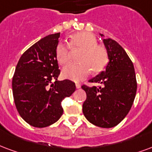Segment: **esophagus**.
Listing matches in <instances>:
<instances>
[{
    "label": "esophagus",
    "mask_w": 152,
    "mask_h": 152,
    "mask_svg": "<svg viewBox=\"0 0 152 152\" xmlns=\"http://www.w3.org/2000/svg\"><path fill=\"white\" fill-rule=\"evenodd\" d=\"M80 87H81V85H80V84H79V83H76V88H80Z\"/></svg>",
    "instance_id": "1"
}]
</instances>
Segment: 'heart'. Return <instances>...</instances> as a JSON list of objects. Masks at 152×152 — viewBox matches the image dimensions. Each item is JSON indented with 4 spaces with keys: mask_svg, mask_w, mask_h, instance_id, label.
Masks as SVG:
<instances>
[{
    "mask_svg": "<svg viewBox=\"0 0 152 152\" xmlns=\"http://www.w3.org/2000/svg\"><path fill=\"white\" fill-rule=\"evenodd\" d=\"M69 48H82L79 56V63H70L62 71L65 79L72 81H80L86 78L92 70L98 73L104 69L108 64L106 49L97 44V39L94 34L86 31L72 34L67 42ZM56 57L59 64H65L69 59V49L64 42H59L56 49Z\"/></svg>",
    "mask_w": 152,
    "mask_h": 152,
    "instance_id": "heart-1",
    "label": "heart"
}]
</instances>
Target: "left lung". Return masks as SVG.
<instances>
[{
	"label": "left lung",
	"instance_id": "left-lung-1",
	"mask_svg": "<svg viewBox=\"0 0 152 152\" xmlns=\"http://www.w3.org/2000/svg\"><path fill=\"white\" fill-rule=\"evenodd\" d=\"M103 43L109 62L104 71L89 80L101 86L81 87L87 94L83 113L92 124L111 128L129 113L135 97L137 82L133 63L121 45L110 38L103 39Z\"/></svg>",
	"mask_w": 152,
	"mask_h": 152
}]
</instances>
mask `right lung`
<instances>
[{
  "instance_id": "right-lung-1",
  "label": "right lung",
  "mask_w": 152,
  "mask_h": 152,
  "mask_svg": "<svg viewBox=\"0 0 152 152\" xmlns=\"http://www.w3.org/2000/svg\"><path fill=\"white\" fill-rule=\"evenodd\" d=\"M60 33L49 34L31 46L21 56L13 75L17 110L34 127H46L57 122L64 112L62 101L76 90L72 80H57L60 71L56 49ZM52 79L56 80L54 83Z\"/></svg>"
}]
</instances>
